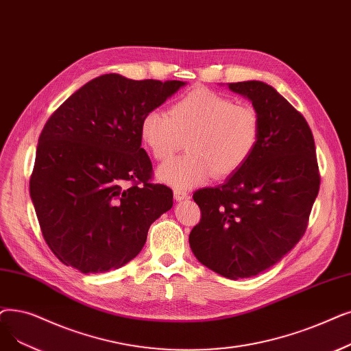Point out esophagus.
I'll return each instance as SVG.
<instances>
[{"instance_id":"obj_1","label":"esophagus","mask_w":351,"mask_h":351,"mask_svg":"<svg viewBox=\"0 0 351 351\" xmlns=\"http://www.w3.org/2000/svg\"><path fill=\"white\" fill-rule=\"evenodd\" d=\"M173 197H175L176 201H184V199H188L189 193H188L185 189L175 188V189H173Z\"/></svg>"}]
</instances>
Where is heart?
<instances>
[{
  "label": "heart",
  "instance_id": "heart-1",
  "mask_svg": "<svg viewBox=\"0 0 351 351\" xmlns=\"http://www.w3.org/2000/svg\"><path fill=\"white\" fill-rule=\"evenodd\" d=\"M261 116L250 103L208 88H195L175 100L169 112L159 109L143 114L139 134L156 160H166L184 146L189 152L162 165L160 180L188 188L215 175L228 178L245 166L261 139Z\"/></svg>",
  "mask_w": 351,
  "mask_h": 351
}]
</instances>
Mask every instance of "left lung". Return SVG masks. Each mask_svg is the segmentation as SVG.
Instances as JSON below:
<instances>
[{
    "label": "left lung",
    "instance_id": "1",
    "mask_svg": "<svg viewBox=\"0 0 351 351\" xmlns=\"http://www.w3.org/2000/svg\"><path fill=\"white\" fill-rule=\"evenodd\" d=\"M261 116L248 163L218 188L193 193L201 221L189 234L197 261L230 280L277 264L307 230L319 189L313 132L278 91L263 82L230 83Z\"/></svg>",
    "mask_w": 351,
    "mask_h": 351
}]
</instances>
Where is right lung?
Masks as SVG:
<instances>
[{
  "label": "right lung",
  "instance_id": "obj_1",
  "mask_svg": "<svg viewBox=\"0 0 351 351\" xmlns=\"http://www.w3.org/2000/svg\"><path fill=\"white\" fill-rule=\"evenodd\" d=\"M184 84L103 74L44 125L29 196L43 237L63 264L83 274L123 267L172 208V189L152 182L139 125Z\"/></svg>",
  "mask_w": 351,
  "mask_h": 351
}]
</instances>
